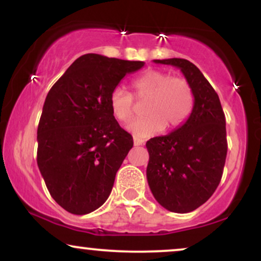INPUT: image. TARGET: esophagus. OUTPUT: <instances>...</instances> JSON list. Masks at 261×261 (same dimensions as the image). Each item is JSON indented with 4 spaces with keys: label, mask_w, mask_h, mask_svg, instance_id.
Masks as SVG:
<instances>
[{
    "label": "esophagus",
    "mask_w": 261,
    "mask_h": 261,
    "mask_svg": "<svg viewBox=\"0 0 261 261\" xmlns=\"http://www.w3.org/2000/svg\"><path fill=\"white\" fill-rule=\"evenodd\" d=\"M143 143H145V141H143L142 139H140V137L134 136V145H135V146H142Z\"/></svg>",
    "instance_id": "34e87169"
}]
</instances>
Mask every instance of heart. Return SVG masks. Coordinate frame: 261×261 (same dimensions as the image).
I'll list each match as a JSON object with an SVG mask.
<instances>
[{"label": "heart", "mask_w": 261, "mask_h": 261, "mask_svg": "<svg viewBox=\"0 0 261 261\" xmlns=\"http://www.w3.org/2000/svg\"><path fill=\"white\" fill-rule=\"evenodd\" d=\"M131 89L136 99L147 98L142 109L146 115L127 126V130L136 136H151L163 126L167 131L175 130L188 120L193 112L194 93L190 85L169 73L146 71L131 82ZM133 95L122 88H115L110 93V110L119 121L126 122L133 118Z\"/></svg>", "instance_id": "heart-1"}]
</instances>
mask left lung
I'll use <instances>...</instances> for the list:
<instances>
[{
	"instance_id": "8db88e82",
	"label": "left lung",
	"mask_w": 261,
	"mask_h": 261,
	"mask_svg": "<svg viewBox=\"0 0 261 261\" xmlns=\"http://www.w3.org/2000/svg\"><path fill=\"white\" fill-rule=\"evenodd\" d=\"M180 68L194 93L190 116L180 127L146 143L147 180L164 208L187 214L205 203L222 178L227 155L226 118L217 93L193 62L154 60Z\"/></svg>"
}]
</instances>
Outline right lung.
I'll return each mask as SVG.
<instances>
[{"label":"right lung","mask_w":261,"mask_h":261,"mask_svg":"<svg viewBox=\"0 0 261 261\" xmlns=\"http://www.w3.org/2000/svg\"><path fill=\"white\" fill-rule=\"evenodd\" d=\"M145 62L86 54L51 87L38 126L37 162L53 199L73 215L100 207L133 148L109 107L110 93Z\"/></svg>","instance_id":"1"}]
</instances>
